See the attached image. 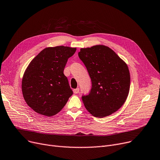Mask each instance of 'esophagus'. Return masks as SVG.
I'll return each mask as SVG.
<instances>
[{"mask_svg": "<svg viewBox=\"0 0 160 160\" xmlns=\"http://www.w3.org/2000/svg\"><path fill=\"white\" fill-rule=\"evenodd\" d=\"M73 92H74V94H77V93H79V88L74 89L73 90Z\"/></svg>", "mask_w": 160, "mask_h": 160, "instance_id": "34e87169", "label": "esophagus"}]
</instances>
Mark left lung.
<instances>
[{"label": "left lung", "mask_w": 160, "mask_h": 160, "mask_svg": "<svg viewBox=\"0 0 160 160\" xmlns=\"http://www.w3.org/2000/svg\"><path fill=\"white\" fill-rule=\"evenodd\" d=\"M78 56L92 82L89 94L82 97L86 110L98 118L117 112L129 94L130 74L127 64L112 49L103 45L82 48Z\"/></svg>", "instance_id": "1"}]
</instances>
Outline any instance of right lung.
Instances as JSON below:
<instances>
[{
	"instance_id": "1",
	"label": "right lung",
	"mask_w": 160,
	"mask_h": 160,
	"mask_svg": "<svg viewBox=\"0 0 160 160\" xmlns=\"http://www.w3.org/2000/svg\"><path fill=\"white\" fill-rule=\"evenodd\" d=\"M77 48L57 46L44 48L25 70L21 82L25 102L38 113L47 117L60 112L72 95L63 70Z\"/></svg>"
}]
</instances>
